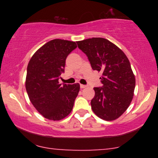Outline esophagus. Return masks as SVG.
<instances>
[{
  "instance_id": "obj_1",
  "label": "esophagus",
  "mask_w": 158,
  "mask_h": 158,
  "mask_svg": "<svg viewBox=\"0 0 158 158\" xmlns=\"http://www.w3.org/2000/svg\"><path fill=\"white\" fill-rule=\"evenodd\" d=\"M80 87H81V89H83V88H85L87 87V85H83V84H81V85H80Z\"/></svg>"
}]
</instances>
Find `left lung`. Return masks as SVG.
<instances>
[{"label": "left lung", "instance_id": "obj_1", "mask_svg": "<svg viewBox=\"0 0 158 158\" xmlns=\"http://www.w3.org/2000/svg\"><path fill=\"white\" fill-rule=\"evenodd\" d=\"M90 62L94 70L102 73V87L94 88L91 109L106 121L118 118L133 99L135 76L130 62L122 49L106 39L95 37L76 42Z\"/></svg>", "mask_w": 158, "mask_h": 158}]
</instances>
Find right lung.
Here are the masks:
<instances>
[{"mask_svg":"<svg viewBox=\"0 0 158 158\" xmlns=\"http://www.w3.org/2000/svg\"><path fill=\"white\" fill-rule=\"evenodd\" d=\"M77 47L75 42L56 39L41 47L27 66L25 86L34 108L44 118L60 121L72 111L80 84L59 83L68 55Z\"/></svg>","mask_w":158,"mask_h":158,"instance_id":"obj_1","label":"right lung"}]
</instances>
